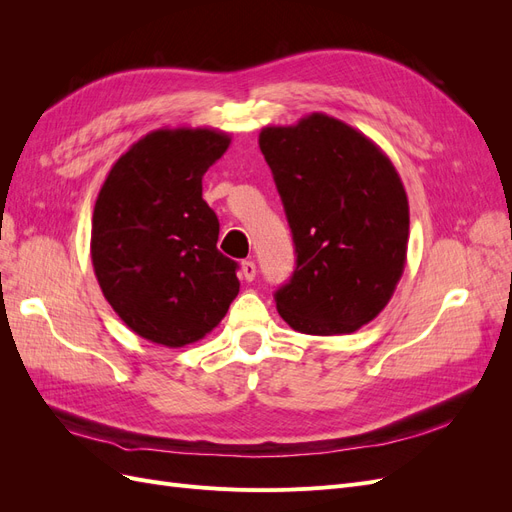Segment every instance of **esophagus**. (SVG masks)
<instances>
[{"instance_id":"34e87169","label":"esophagus","mask_w":512,"mask_h":512,"mask_svg":"<svg viewBox=\"0 0 512 512\" xmlns=\"http://www.w3.org/2000/svg\"><path fill=\"white\" fill-rule=\"evenodd\" d=\"M241 275L245 277L247 282L254 280V277H256V265H254L252 260H243V262H241Z\"/></svg>"}]
</instances>
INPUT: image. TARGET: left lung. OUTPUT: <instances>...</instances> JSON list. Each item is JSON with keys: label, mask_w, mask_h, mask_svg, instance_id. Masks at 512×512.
Listing matches in <instances>:
<instances>
[{"label": "left lung", "mask_w": 512, "mask_h": 512, "mask_svg": "<svg viewBox=\"0 0 512 512\" xmlns=\"http://www.w3.org/2000/svg\"><path fill=\"white\" fill-rule=\"evenodd\" d=\"M258 145L297 252L277 312L307 335L359 331L406 267L410 207L397 168L371 138L324 113L262 128Z\"/></svg>", "instance_id": "1"}]
</instances>
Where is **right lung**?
Masks as SVG:
<instances>
[{"label": "right lung", "mask_w": 512, "mask_h": 512, "mask_svg": "<svg viewBox=\"0 0 512 512\" xmlns=\"http://www.w3.org/2000/svg\"><path fill=\"white\" fill-rule=\"evenodd\" d=\"M230 145L213 128H160L108 170L91 220L104 299L138 337L181 348L211 333L239 294L237 262L218 252L203 175Z\"/></svg>", "instance_id": "obj_1"}]
</instances>
